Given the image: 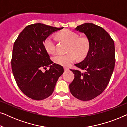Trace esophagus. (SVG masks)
I'll return each mask as SVG.
<instances>
[{
	"instance_id": "34e87169",
	"label": "esophagus",
	"mask_w": 127,
	"mask_h": 127,
	"mask_svg": "<svg viewBox=\"0 0 127 127\" xmlns=\"http://www.w3.org/2000/svg\"><path fill=\"white\" fill-rule=\"evenodd\" d=\"M64 69H65V71H67V70H69V68H67V67H64Z\"/></svg>"
}]
</instances>
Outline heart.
Returning a JSON list of instances; mask_svg holds the SVG:
<instances>
[{
  "label": "heart",
  "mask_w": 127,
  "mask_h": 127,
  "mask_svg": "<svg viewBox=\"0 0 127 127\" xmlns=\"http://www.w3.org/2000/svg\"><path fill=\"white\" fill-rule=\"evenodd\" d=\"M58 37L69 43L67 51L66 54H57L53 57L55 63L62 66H67L75 61L76 57L79 59L84 58L87 54L90 49V42L88 38L83 36L79 37L76 32L64 29L58 33ZM45 49L48 53L53 54L55 51L56 40L53 36L47 37L44 41Z\"/></svg>",
  "instance_id": "obj_1"
}]
</instances>
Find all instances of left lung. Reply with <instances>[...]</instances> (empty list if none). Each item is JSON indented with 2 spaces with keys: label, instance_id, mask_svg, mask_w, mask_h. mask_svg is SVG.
<instances>
[{
  "label": "left lung",
  "instance_id": "1",
  "mask_svg": "<svg viewBox=\"0 0 127 127\" xmlns=\"http://www.w3.org/2000/svg\"><path fill=\"white\" fill-rule=\"evenodd\" d=\"M75 30L88 38L90 49L86 58L74 65L80 70L70 69L75 76L69 89L73 96L87 101L99 95L110 81L115 65L114 43L103 28L93 23L81 24Z\"/></svg>",
  "mask_w": 127,
  "mask_h": 127
}]
</instances>
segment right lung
<instances>
[{"label": "right lung", "mask_w": 127, "mask_h": 127, "mask_svg": "<svg viewBox=\"0 0 127 127\" xmlns=\"http://www.w3.org/2000/svg\"><path fill=\"white\" fill-rule=\"evenodd\" d=\"M36 23L28 25L13 46L11 68L18 87L28 97L40 100L53 94L64 67L53 63L45 49L44 41L54 32L63 29ZM49 66L43 72V68Z\"/></svg>", "instance_id": "obj_1"}]
</instances>
